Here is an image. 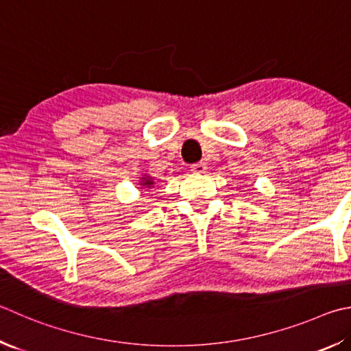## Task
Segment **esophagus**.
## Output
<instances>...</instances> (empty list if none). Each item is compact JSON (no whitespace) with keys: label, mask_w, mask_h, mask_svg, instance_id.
Listing matches in <instances>:
<instances>
[{"label":"esophagus","mask_w":351,"mask_h":351,"mask_svg":"<svg viewBox=\"0 0 351 351\" xmlns=\"http://www.w3.org/2000/svg\"><path fill=\"white\" fill-rule=\"evenodd\" d=\"M190 170H192L193 173H196V175H201V173H206L207 165L204 162H196V164L192 165V167H190Z\"/></svg>","instance_id":"1"}]
</instances>
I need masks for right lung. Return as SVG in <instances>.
Masks as SVG:
<instances>
[{
  "instance_id": "add662e5",
  "label": "right lung",
  "mask_w": 351,
  "mask_h": 351,
  "mask_svg": "<svg viewBox=\"0 0 351 351\" xmlns=\"http://www.w3.org/2000/svg\"><path fill=\"white\" fill-rule=\"evenodd\" d=\"M139 186H141L143 189H152V187L155 186L154 178H152L150 175H143L141 176V181H139Z\"/></svg>"
}]
</instances>
